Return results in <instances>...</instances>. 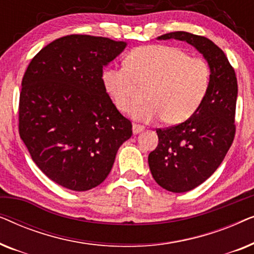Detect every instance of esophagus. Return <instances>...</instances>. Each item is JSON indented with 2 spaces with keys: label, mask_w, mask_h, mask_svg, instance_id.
Listing matches in <instances>:
<instances>
[{
  "label": "esophagus",
  "mask_w": 254,
  "mask_h": 254,
  "mask_svg": "<svg viewBox=\"0 0 254 254\" xmlns=\"http://www.w3.org/2000/svg\"><path fill=\"white\" fill-rule=\"evenodd\" d=\"M142 130H144V127L143 126H141V125H137V124H134L133 125V133L134 134L141 133Z\"/></svg>",
  "instance_id": "1"
}]
</instances>
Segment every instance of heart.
<instances>
[{"label": "heart", "instance_id": "1", "mask_svg": "<svg viewBox=\"0 0 254 254\" xmlns=\"http://www.w3.org/2000/svg\"><path fill=\"white\" fill-rule=\"evenodd\" d=\"M210 81V67L203 59L190 58L166 45L134 48L125 59V67L103 71V84L118 110L133 111L142 89H148L150 103L137 109L135 118L150 121L163 117L168 125L182 124L197 112Z\"/></svg>", "mask_w": 254, "mask_h": 254}]
</instances>
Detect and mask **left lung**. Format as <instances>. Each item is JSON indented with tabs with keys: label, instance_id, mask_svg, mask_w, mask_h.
Wrapping results in <instances>:
<instances>
[{
	"label": "left lung",
	"instance_id": "left-lung-1",
	"mask_svg": "<svg viewBox=\"0 0 254 254\" xmlns=\"http://www.w3.org/2000/svg\"><path fill=\"white\" fill-rule=\"evenodd\" d=\"M157 39L192 45L203 55L211 71L209 91L197 112L177 126L156 129L158 145L148 157L156 183L170 192L184 193L216 171L234 142L237 78L224 52L206 37L177 31Z\"/></svg>",
	"mask_w": 254,
	"mask_h": 254
}]
</instances>
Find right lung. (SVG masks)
Instances as JSON below:
<instances>
[{
    "instance_id": "right-lung-1",
    "label": "right lung",
    "mask_w": 254,
    "mask_h": 254,
    "mask_svg": "<svg viewBox=\"0 0 254 254\" xmlns=\"http://www.w3.org/2000/svg\"><path fill=\"white\" fill-rule=\"evenodd\" d=\"M126 46L70 34L45 46L24 74L20 138L38 168L62 187L83 192L102 184L133 134L103 84V68Z\"/></svg>"
}]
</instances>
